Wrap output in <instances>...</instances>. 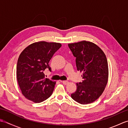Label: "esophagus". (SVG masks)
Segmentation results:
<instances>
[{
  "label": "esophagus",
  "mask_w": 128,
  "mask_h": 128,
  "mask_svg": "<svg viewBox=\"0 0 128 128\" xmlns=\"http://www.w3.org/2000/svg\"><path fill=\"white\" fill-rule=\"evenodd\" d=\"M61 82H62L64 85H67L68 84H69V82L68 81H61Z\"/></svg>",
  "instance_id": "1"
}]
</instances>
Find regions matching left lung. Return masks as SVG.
Instances as JSON below:
<instances>
[{
    "label": "left lung",
    "mask_w": 128,
    "mask_h": 128,
    "mask_svg": "<svg viewBox=\"0 0 128 128\" xmlns=\"http://www.w3.org/2000/svg\"><path fill=\"white\" fill-rule=\"evenodd\" d=\"M68 46L76 58L77 70L82 72L83 81L76 83L77 89L72 98L81 104L95 101L104 91L108 79L107 58L98 46L82 40L69 43Z\"/></svg>",
    "instance_id": "obj_1"
}]
</instances>
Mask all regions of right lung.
Here are the masks:
<instances>
[{
    "mask_svg": "<svg viewBox=\"0 0 128 128\" xmlns=\"http://www.w3.org/2000/svg\"><path fill=\"white\" fill-rule=\"evenodd\" d=\"M59 43L40 41L32 43L21 53L16 66L18 86L26 98L34 103L46 100L52 94L56 82L45 78L44 71H51L49 62L61 47Z\"/></svg>",
    "mask_w": 128,
    "mask_h": 128,
    "instance_id": "add662e5",
    "label": "right lung"
}]
</instances>
